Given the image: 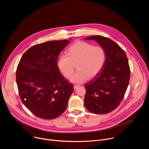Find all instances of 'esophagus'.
Returning a JSON list of instances; mask_svg holds the SVG:
<instances>
[{
  "instance_id": "34e87169",
  "label": "esophagus",
  "mask_w": 149,
  "mask_h": 149,
  "mask_svg": "<svg viewBox=\"0 0 149 149\" xmlns=\"http://www.w3.org/2000/svg\"><path fill=\"white\" fill-rule=\"evenodd\" d=\"M78 87H79V86H74V90H75Z\"/></svg>"
}]
</instances>
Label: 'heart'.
<instances>
[{
	"instance_id": "obj_1",
	"label": "heart",
	"mask_w": 149,
	"mask_h": 149,
	"mask_svg": "<svg viewBox=\"0 0 149 149\" xmlns=\"http://www.w3.org/2000/svg\"><path fill=\"white\" fill-rule=\"evenodd\" d=\"M68 55L61 54L57 61V66L61 73L67 78L74 72V63L78 62V71L71 77V81L80 84L88 78L95 77L101 71L105 59L104 49L87 42L78 40L68 49Z\"/></svg>"
}]
</instances>
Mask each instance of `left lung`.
<instances>
[{
  "mask_svg": "<svg viewBox=\"0 0 149 149\" xmlns=\"http://www.w3.org/2000/svg\"><path fill=\"white\" fill-rule=\"evenodd\" d=\"M84 39L96 41L105 54L101 72L85 85V107L94 114L109 113L118 107L128 87L130 77L129 61L124 50L110 38L94 35Z\"/></svg>",
  "mask_w": 149,
  "mask_h": 149,
  "instance_id": "left-lung-1",
  "label": "left lung"
}]
</instances>
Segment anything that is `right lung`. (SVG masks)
Returning <instances> with one entry per match:
<instances>
[{
  "instance_id": "add662e5",
  "label": "right lung",
  "mask_w": 149,
  "mask_h": 149,
  "mask_svg": "<svg viewBox=\"0 0 149 149\" xmlns=\"http://www.w3.org/2000/svg\"><path fill=\"white\" fill-rule=\"evenodd\" d=\"M51 40L28 49L18 64L16 77L21 100L36 116L53 119L67 109L73 86L57 66L61 52L70 40Z\"/></svg>"
}]
</instances>
